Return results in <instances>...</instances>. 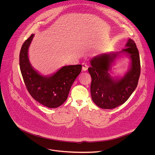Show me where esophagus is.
Instances as JSON below:
<instances>
[{
    "label": "esophagus",
    "instance_id": "1",
    "mask_svg": "<svg viewBox=\"0 0 155 155\" xmlns=\"http://www.w3.org/2000/svg\"><path fill=\"white\" fill-rule=\"evenodd\" d=\"M88 69V65L86 63H82V69L84 71H87Z\"/></svg>",
    "mask_w": 155,
    "mask_h": 155
}]
</instances>
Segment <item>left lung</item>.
<instances>
[{"mask_svg": "<svg viewBox=\"0 0 155 155\" xmlns=\"http://www.w3.org/2000/svg\"><path fill=\"white\" fill-rule=\"evenodd\" d=\"M126 48L119 52L102 54L91 60L88 71L92 78L91 93L93 101L104 109H114L124 104L137 88L141 73L140 58L135 41L129 38ZM121 53L131 59V68L122 78H113L108 72L111 63Z\"/></svg>", "mask_w": 155, "mask_h": 155, "instance_id": "obj_1", "label": "left lung"}]
</instances>
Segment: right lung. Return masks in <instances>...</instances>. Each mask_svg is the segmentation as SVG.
<instances>
[{
	"label": "right lung",
	"instance_id": "right-lung-1",
	"mask_svg": "<svg viewBox=\"0 0 155 155\" xmlns=\"http://www.w3.org/2000/svg\"><path fill=\"white\" fill-rule=\"evenodd\" d=\"M34 34L23 43L19 55V64L26 89L32 97L49 108H56L68 98L70 89L81 71V64L64 66L50 76H43L31 66L28 48Z\"/></svg>",
	"mask_w": 155,
	"mask_h": 155
}]
</instances>
